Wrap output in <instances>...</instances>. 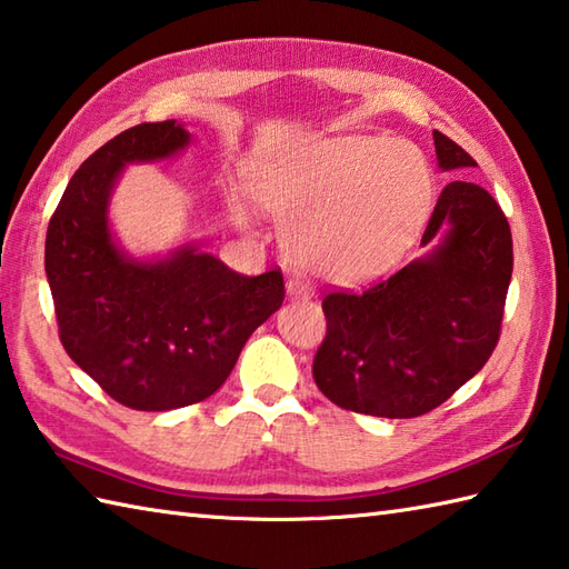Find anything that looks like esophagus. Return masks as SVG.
<instances>
[{"mask_svg":"<svg viewBox=\"0 0 569 569\" xmlns=\"http://www.w3.org/2000/svg\"><path fill=\"white\" fill-rule=\"evenodd\" d=\"M287 295L295 297V299H309L315 292H311L309 282L299 280V277H292V280H287Z\"/></svg>","mask_w":569,"mask_h":569,"instance_id":"1","label":"esophagus"}]
</instances>
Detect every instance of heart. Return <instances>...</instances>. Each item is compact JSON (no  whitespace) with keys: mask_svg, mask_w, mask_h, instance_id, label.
Instances as JSON below:
<instances>
[{"mask_svg":"<svg viewBox=\"0 0 569 569\" xmlns=\"http://www.w3.org/2000/svg\"><path fill=\"white\" fill-rule=\"evenodd\" d=\"M250 191L282 220L289 258L331 282L396 268L432 206V169L402 139L339 137L258 161Z\"/></svg>","mask_w":569,"mask_h":569,"instance_id":"1","label":"heart"}]
</instances>
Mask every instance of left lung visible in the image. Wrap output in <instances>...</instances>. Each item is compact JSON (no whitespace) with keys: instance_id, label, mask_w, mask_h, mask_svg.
Returning <instances> with one entry per match:
<instances>
[{"instance_id":"left-lung-1","label":"left lung","mask_w":569,"mask_h":569,"mask_svg":"<svg viewBox=\"0 0 569 569\" xmlns=\"http://www.w3.org/2000/svg\"><path fill=\"white\" fill-rule=\"evenodd\" d=\"M439 169L477 167L432 132ZM432 250L363 292L323 297L327 336L315 380L333 405L361 415L420 417L439 408L489 361L501 336L513 272L511 226L471 181L439 193L422 246Z\"/></svg>"}]
</instances>
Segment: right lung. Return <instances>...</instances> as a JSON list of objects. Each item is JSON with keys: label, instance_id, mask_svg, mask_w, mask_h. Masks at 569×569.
I'll use <instances>...</instances> for the list:
<instances>
[{"label": "right lung", "instance_id": "add662e5", "mask_svg": "<svg viewBox=\"0 0 569 569\" xmlns=\"http://www.w3.org/2000/svg\"><path fill=\"white\" fill-rule=\"evenodd\" d=\"M189 139L177 120L112 137L73 173L46 230V277L63 349L132 410L164 412L211 398L250 333L284 299L280 270L238 274L196 246L134 260L114 242L108 201L122 169L169 159Z\"/></svg>", "mask_w": 569, "mask_h": 569}]
</instances>
